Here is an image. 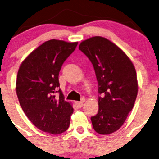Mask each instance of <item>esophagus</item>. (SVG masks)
Listing matches in <instances>:
<instances>
[{"mask_svg": "<svg viewBox=\"0 0 159 159\" xmlns=\"http://www.w3.org/2000/svg\"><path fill=\"white\" fill-rule=\"evenodd\" d=\"M75 104H76V105H77V106H78L79 108H81V107L83 106V105H84L82 102H75Z\"/></svg>", "mask_w": 159, "mask_h": 159, "instance_id": "esophagus-1", "label": "esophagus"}]
</instances>
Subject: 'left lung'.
<instances>
[{"mask_svg": "<svg viewBox=\"0 0 159 159\" xmlns=\"http://www.w3.org/2000/svg\"><path fill=\"white\" fill-rule=\"evenodd\" d=\"M94 67L98 83V112L91 117L94 131L109 134L122 126L138 94L134 65L119 47L107 38L92 37L79 44Z\"/></svg>", "mask_w": 159, "mask_h": 159, "instance_id": "obj_1", "label": "left lung"}]
</instances>
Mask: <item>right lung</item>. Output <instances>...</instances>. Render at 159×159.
Wrapping results in <instances>:
<instances>
[{
    "instance_id": "obj_1",
    "label": "right lung",
    "mask_w": 159,
    "mask_h": 159,
    "mask_svg": "<svg viewBox=\"0 0 159 159\" xmlns=\"http://www.w3.org/2000/svg\"><path fill=\"white\" fill-rule=\"evenodd\" d=\"M77 45L78 42L49 40L34 50L19 68L16 93L20 105L34 125L44 132L61 134L69 127L74 109L59 89L58 75Z\"/></svg>"
}]
</instances>
